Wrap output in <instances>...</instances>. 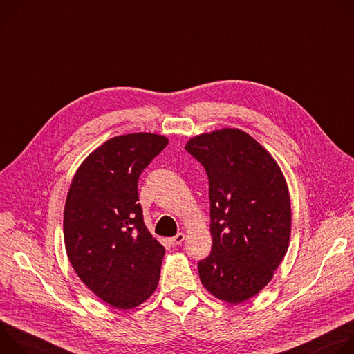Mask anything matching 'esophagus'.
<instances>
[{"label":"esophagus","mask_w":354,"mask_h":354,"mask_svg":"<svg viewBox=\"0 0 354 354\" xmlns=\"http://www.w3.org/2000/svg\"><path fill=\"white\" fill-rule=\"evenodd\" d=\"M184 239H185V234L184 233H178V234H176L174 238L169 239V243L171 246H178V245H181L184 242Z\"/></svg>","instance_id":"34e87169"}]
</instances>
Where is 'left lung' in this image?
Wrapping results in <instances>:
<instances>
[{
	"label": "left lung",
	"mask_w": 354,
	"mask_h": 354,
	"mask_svg": "<svg viewBox=\"0 0 354 354\" xmlns=\"http://www.w3.org/2000/svg\"><path fill=\"white\" fill-rule=\"evenodd\" d=\"M185 150L209 181L212 252L198 263L201 283L215 298L242 304L271 281L288 250L286 177L272 156L236 128L194 136Z\"/></svg>",
	"instance_id": "obj_1"
}]
</instances>
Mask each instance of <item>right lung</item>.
<instances>
[{"label": "right lung", "instance_id": "obj_1", "mask_svg": "<svg viewBox=\"0 0 354 354\" xmlns=\"http://www.w3.org/2000/svg\"><path fill=\"white\" fill-rule=\"evenodd\" d=\"M167 143L149 132L111 138L86 157L67 192V257L78 279L116 309L143 304L159 284L166 250L143 222L138 180Z\"/></svg>", "mask_w": 354, "mask_h": 354}]
</instances>
